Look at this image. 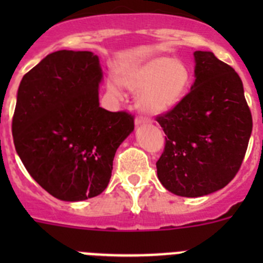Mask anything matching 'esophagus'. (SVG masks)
I'll return each instance as SVG.
<instances>
[{"label":"esophagus","mask_w":263,"mask_h":263,"mask_svg":"<svg viewBox=\"0 0 263 263\" xmlns=\"http://www.w3.org/2000/svg\"><path fill=\"white\" fill-rule=\"evenodd\" d=\"M148 122H152V120H150L148 117H145V116H137V117H136V124L137 125L148 124Z\"/></svg>","instance_id":"1"}]
</instances>
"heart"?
<instances>
[{"label":"heart","mask_w":263,"mask_h":263,"mask_svg":"<svg viewBox=\"0 0 263 263\" xmlns=\"http://www.w3.org/2000/svg\"><path fill=\"white\" fill-rule=\"evenodd\" d=\"M118 78L125 87L138 90V105L147 113H163L173 109L187 93L191 75L180 60L155 57L138 64L122 67ZM111 93H121V83L116 78L108 80Z\"/></svg>","instance_id":"1"}]
</instances>
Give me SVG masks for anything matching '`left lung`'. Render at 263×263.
<instances>
[{
	"label": "left lung",
	"instance_id": "left-lung-1",
	"mask_svg": "<svg viewBox=\"0 0 263 263\" xmlns=\"http://www.w3.org/2000/svg\"><path fill=\"white\" fill-rule=\"evenodd\" d=\"M192 89L158 115L164 150L158 179L179 196L197 197L224 188L238 173L253 129L240 76L210 51H195Z\"/></svg>",
	"mask_w": 263,
	"mask_h": 263
}]
</instances>
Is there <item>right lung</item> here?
Wrapping results in <instances>:
<instances>
[{"instance_id":"obj_1","label":"right lung","mask_w":263,"mask_h":263,"mask_svg":"<svg viewBox=\"0 0 263 263\" xmlns=\"http://www.w3.org/2000/svg\"><path fill=\"white\" fill-rule=\"evenodd\" d=\"M103 78L90 51L52 52L23 76L11 132L32 179L53 197L80 201L100 195L134 116L99 105Z\"/></svg>"}]
</instances>
